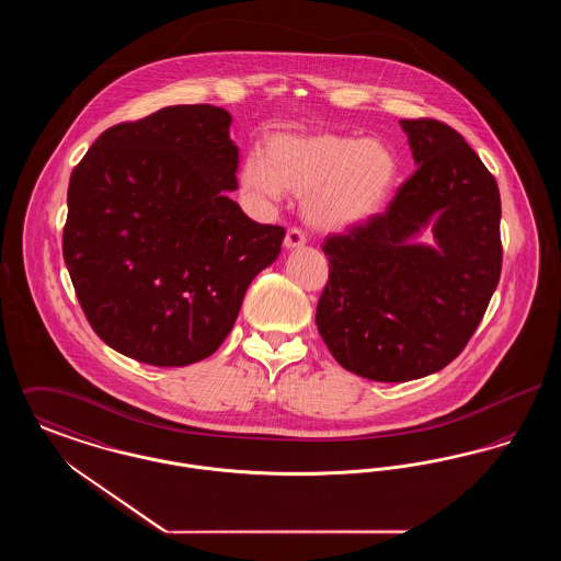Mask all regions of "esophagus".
<instances>
[{
    "instance_id": "esophagus-1",
    "label": "esophagus",
    "mask_w": 561,
    "mask_h": 561,
    "mask_svg": "<svg viewBox=\"0 0 561 561\" xmlns=\"http://www.w3.org/2000/svg\"><path fill=\"white\" fill-rule=\"evenodd\" d=\"M305 233H302V229H298V227H290L288 229V233H286V238H284V245L288 248V250H293V248H300V245H305Z\"/></svg>"
}]
</instances>
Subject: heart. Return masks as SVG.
I'll list each match as a JSON object with an SVG mask.
<instances>
[{
  "label": "heart",
  "instance_id": "b5f03b06",
  "mask_svg": "<svg viewBox=\"0 0 561 561\" xmlns=\"http://www.w3.org/2000/svg\"><path fill=\"white\" fill-rule=\"evenodd\" d=\"M396 174L393 153L378 140L277 134L263 156L245 160L241 183L261 199H279L284 191L302 195V214L313 227L343 231L382 208Z\"/></svg>",
  "mask_w": 561,
  "mask_h": 561
}]
</instances>
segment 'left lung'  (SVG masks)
Instances as JSON below:
<instances>
[{
  "label": "left lung",
  "mask_w": 561,
  "mask_h": 561,
  "mask_svg": "<svg viewBox=\"0 0 561 561\" xmlns=\"http://www.w3.org/2000/svg\"><path fill=\"white\" fill-rule=\"evenodd\" d=\"M400 124L419 168L385 213L325 238L330 275L316 313L334 359L380 382L423 378L456 359L503 267L501 195L480 156L444 122ZM433 215L438 248L410 244Z\"/></svg>",
  "instance_id": "1"
}]
</instances>
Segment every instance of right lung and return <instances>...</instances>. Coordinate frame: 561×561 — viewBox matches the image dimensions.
Listing matches in <instances>:
<instances>
[{
    "instance_id": "1",
    "label": "right lung",
    "mask_w": 561,
    "mask_h": 561,
    "mask_svg": "<svg viewBox=\"0 0 561 561\" xmlns=\"http://www.w3.org/2000/svg\"><path fill=\"white\" fill-rule=\"evenodd\" d=\"M231 115L174 105L101 134L71 172L62 256L108 347L172 368L210 357L268 267L284 227L254 222L238 188Z\"/></svg>"
}]
</instances>
